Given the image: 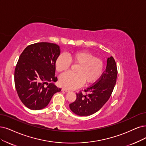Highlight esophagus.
Masks as SVG:
<instances>
[{"label": "esophagus", "instance_id": "esophagus-1", "mask_svg": "<svg viewBox=\"0 0 146 146\" xmlns=\"http://www.w3.org/2000/svg\"><path fill=\"white\" fill-rule=\"evenodd\" d=\"M62 91H66V92H69V91H70V90H67V89H66V88H62Z\"/></svg>", "mask_w": 146, "mask_h": 146}]
</instances>
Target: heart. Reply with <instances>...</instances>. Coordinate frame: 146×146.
Here are the masks:
<instances>
[{
	"instance_id": "heart-1",
	"label": "heart",
	"mask_w": 146,
	"mask_h": 146,
	"mask_svg": "<svg viewBox=\"0 0 146 146\" xmlns=\"http://www.w3.org/2000/svg\"><path fill=\"white\" fill-rule=\"evenodd\" d=\"M71 62L79 64L76 69V74L70 72L64 73L59 79L62 87L68 90L78 88L84 82L86 84L93 83L99 78L103 72V61L86 50L59 55L55 61L56 70L59 72L66 71L70 68Z\"/></svg>"
}]
</instances>
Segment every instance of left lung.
<instances>
[{"instance_id":"obj_1","label":"left lung","mask_w":146,"mask_h":146,"mask_svg":"<svg viewBox=\"0 0 146 146\" xmlns=\"http://www.w3.org/2000/svg\"><path fill=\"white\" fill-rule=\"evenodd\" d=\"M117 68L114 58H108L105 71L97 82L84 90L88 94H76V99L69 105L71 111L79 116H88L98 112L108 100L114 88Z\"/></svg>"}]
</instances>
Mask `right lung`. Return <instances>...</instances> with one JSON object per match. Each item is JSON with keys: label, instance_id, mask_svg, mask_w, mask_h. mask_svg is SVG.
I'll list each match as a JSON object with an SVG mask.
<instances>
[{"label": "right lung", "instance_id": "1", "mask_svg": "<svg viewBox=\"0 0 146 146\" xmlns=\"http://www.w3.org/2000/svg\"><path fill=\"white\" fill-rule=\"evenodd\" d=\"M59 46L41 42L27 46L15 68L14 82L20 99L29 109L46 107L53 94L61 91L54 84L55 61L60 54Z\"/></svg>", "mask_w": 146, "mask_h": 146}]
</instances>
